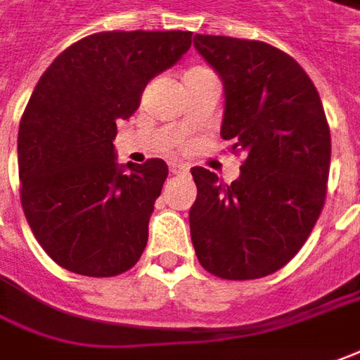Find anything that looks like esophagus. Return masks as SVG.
Wrapping results in <instances>:
<instances>
[{
    "instance_id": "obj_1",
    "label": "esophagus",
    "mask_w": 360,
    "mask_h": 360,
    "mask_svg": "<svg viewBox=\"0 0 360 360\" xmlns=\"http://www.w3.org/2000/svg\"><path fill=\"white\" fill-rule=\"evenodd\" d=\"M169 171L173 175H187L189 173V167L185 165V163H177V161H173L169 163Z\"/></svg>"
}]
</instances>
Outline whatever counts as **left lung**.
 Instances as JSON below:
<instances>
[{
  "instance_id": "obj_1",
  "label": "left lung",
  "mask_w": 360,
  "mask_h": 360,
  "mask_svg": "<svg viewBox=\"0 0 360 360\" xmlns=\"http://www.w3.org/2000/svg\"><path fill=\"white\" fill-rule=\"evenodd\" d=\"M193 43L224 86L222 139H234L246 160L231 185L191 169V240L207 272L264 278L300 252L323 209L331 165L323 104L307 72L276 46L219 35Z\"/></svg>"
}]
</instances>
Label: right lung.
<instances>
[{"label": "right lung", "instance_id": "1", "mask_svg": "<svg viewBox=\"0 0 360 360\" xmlns=\"http://www.w3.org/2000/svg\"><path fill=\"white\" fill-rule=\"evenodd\" d=\"M191 31H112L84 37L39 78L17 136L21 205L43 250L65 270L110 278L148 244L167 163L116 161V122L191 46Z\"/></svg>", "mask_w": 360, "mask_h": 360}]
</instances>
